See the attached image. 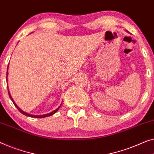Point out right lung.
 <instances>
[{
	"mask_svg": "<svg viewBox=\"0 0 154 154\" xmlns=\"http://www.w3.org/2000/svg\"><path fill=\"white\" fill-rule=\"evenodd\" d=\"M8 67H9V64H8V69H7V81H8ZM8 94H9V97H10V99L12 100V101L13 102V103L14 104V106H16V108L18 109V110H19V112H21V113H22V114L23 115H26V116H28V117H35V118H44V117H49V116H51V115H53V114H55V112H57V110H59V108H60V106H61V105H62V103L60 104V106L58 108H57L56 110H55L54 111H53V112H50V113H48V114H46V115H30V114H28V113H27V112H24V111H23L21 110V109H20L19 107L17 106V105L15 103V102L14 101V100L12 99V97H11V95H10V92H9V90H8Z\"/></svg>",
	"mask_w": 154,
	"mask_h": 154,
	"instance_id": "obj_1",
	"label": "right lung"
}]
</instances>
